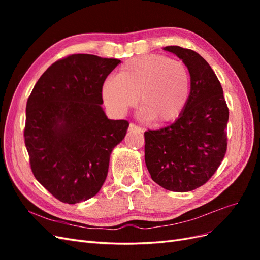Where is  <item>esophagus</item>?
<instances>
[{
  "label": "esophagus",
  "mask_w": 260,
  "mask_h": 260,
  "mask_svg": "<svg viewBox=\"0 0 260 260\" xmlns=\"http://www.w3.org/2000/svg\"><path fill=\"white\" fill-rule=\"evenodd\" d=\"M128 130L129 131H136V132H141V131H142V129H141L140 127H138V125H136L135 123H130Z\"/></svg>",
  "instance_id": "34e87169"
}]
</instances>
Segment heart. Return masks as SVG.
<instances>
[{
  "mask_svg": "<svg viewBox=\"0 0 260 260\" xmlns=\"http://www.w3.org/2000/svg\"><path fill=\"white\" fill-rule=\"evenodd\" d=\"M190 75L183 62L159 54H146L127 60L117 77L102 86L104 104L120 116L138 102L141 116L157 123L178 118L187 103Z\"/></svg>",
  "mask_w": 260,
  "mask_h": 260,
  "instance_id": "heart-1",
  "label": "heart"
}]
</instances>
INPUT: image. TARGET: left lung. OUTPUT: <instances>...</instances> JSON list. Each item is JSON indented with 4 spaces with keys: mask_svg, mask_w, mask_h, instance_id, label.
<instances>
[{
    "mask_svg": "<svg viewBox=\"0 0 260 260\" xmlns=\"http://www.w3.org/2000/svg\"><path fill=\"white\" fill-rule=\"evenodd\" d=\"M164 50L182 59L190 73L191 90L174 123L144 133L145 164L161 187L188 192L205 184L223 159L229 109L216 74L200 54L176 45Z\"/></svg>",
    "mask_w": 260,
    "mask_h": 260,
    "instance_id": "1",
    "label": "left lung"
}]
</instances>
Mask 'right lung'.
Returning <instances> with one entry per match:
<instances>
[{
	"instance_id": "add662e5",
	"label": "right lung",
	"mask_w": 260,
	"mask_h": 260,
	"mask_svg": "<svg viewBox=\"0 0 260 260\" xmlns=\"http://www.w3.org/2000/svg\"><path fill=\"white\" fill-rule=\"evenodd\" d=\"M120 60L74 54L55 61L27 101L25 144L36 179L54 198L76 204L96 195L109 157L129 122L108 119L102 86Z\"/></svg>"
}]
</instances>
